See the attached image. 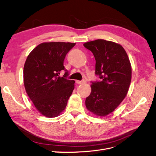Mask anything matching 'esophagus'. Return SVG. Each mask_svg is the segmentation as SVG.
<instances>
[{"label":"esophagus","instance_id":"1","mask_svg":"<svg viewBox=\"0 0 156 156\" xmlns=\"http://www.w3.org/2000/svg\"><path fill=\"white\" fill-rule=\"evenodd\" d=\"M75 82H76V83L78 84H81L85 83L86 81H84V80H83V81H76Z\"/></svg>","mask_w":156,"mask_h":156}]
</instances>
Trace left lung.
I'll return each instance as SVG.
<instances>
[{
    "mask_svg": "<svg viewBox=\"0 0 156 156\" xmlns=\"http://www.w3.org/2000/svg\"><path fill=\"white\" fill-rule=\"evenodd\" d=\"M83 45L95 57V75L100 79L91 81L92 91L86 99V107L94 115L106 116L120 105L128 92L129 60L124 49L115 42L96 40Z\"/></svg>",
    "mask_w": 156,
    "mask_h": 156,
    "instance_id": "obj_1",
    "label": "left lung"
}]
</instances>
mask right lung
<instances>
[{
  "mask_svg": "<svg viewBox=\"0 0 156 156\" xmlns=\"http://www.w3.org/2000/svg\"><path fill=\"white\" fill-rule=\"evenodd\" d=\"M75 43H42L28 56L23 69L26 92L41 114L49 118L57 116L67 105L75 87L73 80L64 66V61ZM65 71L62 78L60 70Z\"/></svg>",
  "mask_w": 156,
  "mask_h": 156,
  "instance_id": "obj_1",
  "label": "right lung"
}]
</instances>
